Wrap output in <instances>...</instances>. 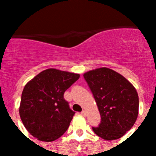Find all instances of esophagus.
<instances>
[{
  "label": "esophagus",
  "instance_id": "1",
  "mask_svg": "<svg viewBox=\"0 0 156 156\" xmlns=\"http://www.w3.org/2000/svg\"><path fill=\"white\" fill-rule=\"evenodd\" d=\"M81 115H83V116H86V115H87V113H86V111L85 110H83L81 113Z\"/></svg>",
  "mask_w": 156,
  "mask_h": 156
}]
</instances>
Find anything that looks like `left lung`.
Returning a JSON list of instances; mask_svg holds the SVG:
<instances>
[{
	"label": "left lung",
	"mask_w": 156,
	"mask_h": 156,
	"mask_svg": "<svg viewBox=\"0 0 156 156\" xmlns=\"http://www.w3.org/2000/svg\"><path fill=\"white\" fill-rule=\"evenodd\" d=\"M94 97L101 116L98 127H93L98 136L115 140L124 136L137 119L139 96L130 82L108 68H98L83 73Z\"/></svg>",
	"instance_id": "8db88e82"
}]
</instances>
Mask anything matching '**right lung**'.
<instances>
[{"label":"right lung","mask_w":156,"mask_h":156,"mask_svg":"<svg viewBox=\"0 0 156 156\" xmlns=\"http://www.w3.org/2000/svg\"><path fill=\"white\" fill-rule=\"evenodd\" d=\"M79 77L78 73L48 68L25 85L19 114L33 137L51 142L66 132L75 113L70 109L63 94Z\"/></svg>","instance_id":"add662e5"}]
</instances>
